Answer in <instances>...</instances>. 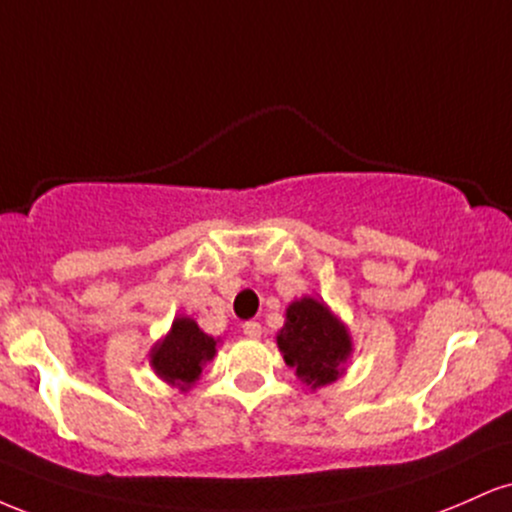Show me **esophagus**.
I'll return each mask as SVG.
<instances>
[{"instance_id": "1", "label": "esophagus", "mask_w": 512, "mask_h": 512, "mask_svg": "<svg viewBox=\"0 0 512 512\" xmlns=\"http://www.w3.org/2000/svg\"><path fill=\"white\" fill-rule=\"evenodd\" d=\"M243 334H245V337H250V339H260L262 337V325H260V322H255V320L245 322Z\"/></svg>"}]
</instances>
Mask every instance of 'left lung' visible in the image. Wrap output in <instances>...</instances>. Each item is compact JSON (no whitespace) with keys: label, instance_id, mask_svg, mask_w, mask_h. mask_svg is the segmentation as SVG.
Segmentation results:
<instances>
[{"label":"left lung","instance_id":"left-lung-1","mask_svg":"<svg viewBox=\"0 0 512 512\" xmlns=\"http://www.w3.org/2000/svg\"><path fill=\"white\" fill-rule=\"evenodd\" d=\"M286 366L296 370L305 385H330L344 373L354 351L351 334L337 315L317 298L303 296L286 308V322L276 334Z\"/></svg>","mask_w":512,"mask_h":512}]
</instances>
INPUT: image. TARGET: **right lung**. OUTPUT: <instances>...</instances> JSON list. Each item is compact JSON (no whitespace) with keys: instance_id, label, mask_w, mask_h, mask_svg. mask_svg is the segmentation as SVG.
<instances>
[{"instance_id":"1","label":"right lung","mask_w":512,"mask_h":512,"mask_svg":"<svg viewBox=\"0 0 512 512\" xmlns=\"http://www.w3.org/2000/svg\"><path fill=\"white\" fill-rule=\"evenodd\" d=\"M216 356V339L199 330L192 317H175L166 337L151 349V368L168 385L190 390L202 366Z\"/></svg>"}]
</instances>
